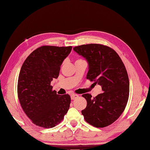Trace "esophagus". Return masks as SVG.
<instances>
[{
  "instance_id": "1",
  "label": "esophagus",
  "mask_w": 150,
  "mask_h": 150,
  "mask_svg": "<svg viewBox=\"0 0 150 150\" xmlns=\"http://www.w3.org/2000/svg\"><path fill=\"white\" fill-rule=\"evenodd\" d=\"M70 97H71V99L72 100H74V99H76V98L78 97V95H76V94H72Z\"/></svg>"
}]
</instances>
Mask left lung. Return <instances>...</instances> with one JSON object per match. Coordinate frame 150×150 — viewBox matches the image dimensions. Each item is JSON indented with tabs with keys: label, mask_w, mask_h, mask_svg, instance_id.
Returning a JSON list of instances; mask_svg holds the SVG:
<instances>
[{
	"label": "left lung",
	"mask_w": 150,
	"mask_h": 150,
	"mask_svg": "<svg viewBox=\"0 0 150 150\" xmlns=\"http://www.w3.org/2000/svg\"><path fill=\"white\" fill-rule=\"evenodd\" d=\"M73 50L88 63L87 79L100 85L104 91L94 98L88 93L82 95L87 100L86 108L81 110L85 120L98 128L111 125L123 112L129 98V80L123 61L104 45H81Z\"/></svg>",
	"instance_id": "obj_1"
}]
</instances>
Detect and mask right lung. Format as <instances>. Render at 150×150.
<instances>
[{
	"instance_id": "1",
	"label": "right lung",
	"mask_w": 150,
	"mask_h": 150,
	"mask_svg": "<svg viewBox=\"0 0 150 150\" xmlns=\"http://www.w3.org/2000/svg\"><path fill=\"white\" fill-rule=\"evenodd\" d=\"M72 46H43L25 59L19 74L18 95L24 112L36 125L52 128L69 109V95H59L51 81L57 78L61 66Z\"/></svg>"
}]
</instances>
